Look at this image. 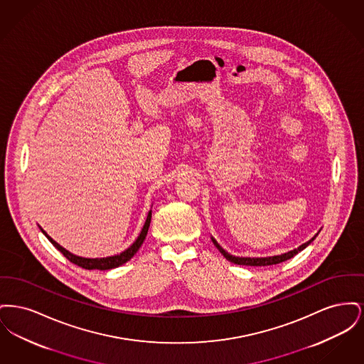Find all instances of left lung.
<instances>
[{"instance_id": "left-lung-1", "label": "left lung", "mask_w": 364, "mask_h": 364, "mask_svg": "<svg viewBox=\"0 0 364 364\" xmlns=\"http://www.w3.org/2000/svg\"><path fill=\"white\" fill-rule=\"evenodd\" d=\"M316 236H318V233H316L312 239H310L309 242L299 245L297 248H294L292 251L284 252V254H281V255L260 257V258H250V257H236V255H230L228 251H225V250L217 242V240H215L213 236H211V242H214V245L218 248V251L225 257L226 259L229 260V262H232V263H235V264H244V266H270V264H277V263H281V262H285V260L294 258L296 254H299V252L303 251L307 245H310Z\"/></svg>"}]
</instances>
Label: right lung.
<instances>
[{"label": "right lung", "instance_id": "1", "mask_svg": "<svg viewBox=\"0 0 364 364\" xmlns=\"http://www.w3.org/2000/svg\"><path fill=\"white\" fill-rule=\"evenodd\" d=\"M150 223H151V210H150L149 214H147L146 223H144V225H143L140 233H139L138 239L132 242V245H129L127 250H124L122 252L117 254V255L104 257V258H85V257L75 255V254L70 252L68 250H65L63 245H60L58 242H54L52 237H50L41 226H39V229L42 230V233L48 237V240L52 242L53 245H54L67 259L72 262V263H75V264H77V266H80V267H83V269H87V270H110V269L119 267V266H122L124 263H127L128 260L131 259V258L138 252L140 245L143 244L146 236H147Z\"/></svg>", "mask_w": 364, "mask_h": 364}]
</instances>
